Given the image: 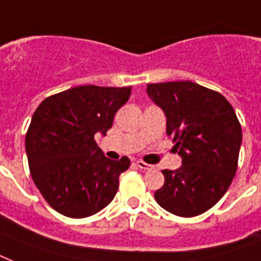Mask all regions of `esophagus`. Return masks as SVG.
<instances>
[{"mask_svg":"<svg viewBox=\"0 0 261 261\" xmlns=\"http://www.w3.org/2000/svg\"><path fill=\"white\" fill-rule=\"evenodd\" d=\"M135 165H137L139 169H142V171H150V169H153V165L143 163V161H137V163H135Z\"/></svg>","mask_w":261,"mask_h":261,"instance_id":"1","label":"esophagus"}]
</instances>
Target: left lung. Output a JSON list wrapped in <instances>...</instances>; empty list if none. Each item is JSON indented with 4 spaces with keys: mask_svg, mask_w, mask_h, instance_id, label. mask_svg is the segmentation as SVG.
Wrapping results in <instances>:
<instances>
[{
    "mask_svg": "<svg viewBox=\"0 0 261 261\" xmlns=\"http://www.w3.org/2000/svg\"><path fill=\"white\" fill-rule=\"evenodd\" d=\"M147 94L167 116V134L181 155L176 171H163L154 192L160 206L178 217L210 210L233 181L243 133L222 94L191 81L147 84Z\"/></svg>",
    "mask_w": 261,
    "mask_h": 261,
    "instance_id": "left-lung-1",
    "label": "left lung"
}]
</instances>
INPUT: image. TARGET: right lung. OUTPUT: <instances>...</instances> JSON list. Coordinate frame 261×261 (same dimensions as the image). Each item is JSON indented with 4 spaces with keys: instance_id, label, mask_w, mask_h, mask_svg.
Wrapping results in <instances>:
<instances>
[{
    "instance_id": "obj_1",
    "label": "right lung",
    "mask_w": 261,
    "mask_h": 261,
    "mask_svg": "<svg viewBox=\"0 0 261 261\" xmlns=\"http://www.w3.org/2000/svg\"><path fill=\"white\" fill-rule=\"evenodd\" d=\"M130 93L131 87L83 85L44 98L35 111L25 135L30 172L59 214L90 217L118 192L119 176L130 160L107 159L94 134H107Z\"/></svg>"
}]
</instances>
